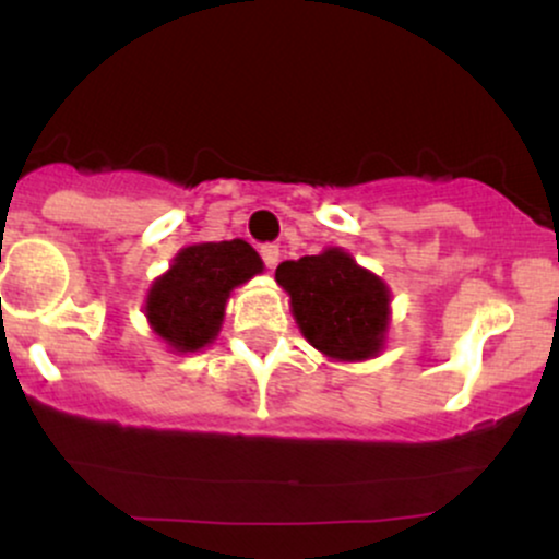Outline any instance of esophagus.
<instances>
[{"instance_id": "1", "label": "esophagus", "mask_w": 559, "mask_h": 559, "mask_svg": "<svg viewBox=\"0 0 559 559\" xmlns=\"http://www.w3.org/2000/svg\"><path fill=\"white\" fill-rule=\"evenodd\" d=\"M260 254H262V262H265L267 267H275V265H278L281 249L275 247V243H262V247H260Z\"/></svg>"}]
</instances>
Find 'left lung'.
Here are the masks:
<instances>
[{
  "mask_svg": "<svg viewBox=\"0 0 559 559\" xmlns=\"http://www.w3.org/2000/svg\"><path fill=\"white\" fill-rule=\"evenodd\" d=\"M275 281L292 297L301 336L338 362L370 360L383 349L389 331V286L365 271L344 249L286 260Z\"/></svg>",
  "mask_w": 559,
  "mask_h": 559,
  "instance_id": "obj_1",
  "label": "left lung"
}]
</instances>
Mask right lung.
Listing matches in <instances>:
<instances>
[{
	"label": "right lung",
	"instance_id": "obj_1",
	"mask_svg": "<svg viewBox=\"0 0 559 559\" xmlns=\"http://www.w3.org/2000/svg\"><path fill=\"white\" fill-rule=\"evenodd\" d=\"M262 273L260 254L247 241H207L183 247L146 294L152 331L173 352H199L213 344L236 286Z\"/></svg>",
	"mask_w": 559,
	"mask_h": 559
}]
</instances>
